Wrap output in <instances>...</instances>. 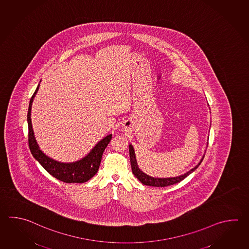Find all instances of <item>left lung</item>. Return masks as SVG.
Segmentation results:
<instances>
[{
    "label": "left lung",
    "instance_id": "left-lung-1",
    "mask_svg": "<svg viewBox=\"0 0 249 249\" xmlns=\"http://www.w3.org/2000/svg\"><path fill=\"white\" fill-rule=\"evenodd\" d=\"M129 157H130V163H131V168H132V172L134 176L144 185H149V186H154V187H165V186H168V185H172L175 183H179L184 178H187L190 174L197 169L198 166L200 165V163L202 162L203 160L204 154L200 161L198 163V165H196L194 168H192L191 170H189L188 172L184 173L181 176L178 177H175V178H152L151 176H149L147 174L142 172V170L139 168L138 165H137V157H136V153H135V150L133 148V145L130 143L129 144Z\"/></svg>",
    "mask_w": 249,
    "mask_h": 249
}]
</instances>
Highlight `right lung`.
Returning a JSON list of instances; mask_svg holds the SVG:
<instances>
[{"label": "right lung", "instance_id": "right-lung-1", "mask_svg": "<svg viewBox=\"0 0 249 249\" xmlns=\"http://www.w3.org/2000/svg\"><path fill=\"white\" fill-rule=\"evenodd\" d=\"M40 84H38L33 97H31L28 112H27V123H28V143L31 153L38 162L41 164L46 171L50 173L52 177L60 180L64 183H85L93 178L100 166L102 155L108 143L112 139V134L107 135L97 144L92 148L91 151L85 157L73 162H61L49 157L41 151L36 142L35 133L33 130L31 121V110L34 98L39 89Z\"/></svg>", "mask_w": 249, "mask_h": 249}]
</instances>
